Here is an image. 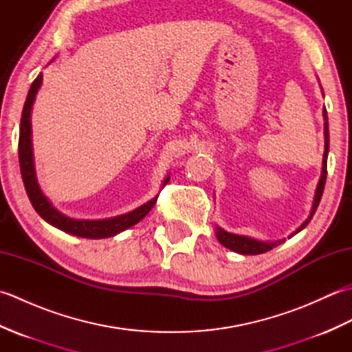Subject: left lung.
Returning a JSON list of instances; mask_svg holds the SVG:
<instances>
[{
  "label": "left lung",
  "instance_id": "8db88e82",
  "mask_svg": "<svg viewBox=\"0 0 352 352\" xmlns=\"http://www.w3.org/2000/svg\"><path fill=\"white\" fill-rule=\"evenodd\" d=\"M324 94V92H322ZM322 116H324V139H325V148H324V157H322V170H320V178L316 186L315 190V198H313V204L310 208V214L309 218L305 219L300 227H298L294 233H290L289 239L294 237L296 233H300L301 230L305 228V226L311 221L313 214H315L316 208L319 206V201L322 198V192H324V186L327 180V159H328V149H330V133H328V118H327V110L324 107L322 110ZM214 233L216 239H218L219 243L226 246V248L234 251L237 254H243V256H256V254H263L266 251H271L275 246H278L283 243L286 239H281V241H275V242H265V241H257L254 237L248 236H242V234H234V233H228L219 226L214 227Z\"/></svg>",
  "mask_w": 352,
  "mask_h": 352
}]
</instances>
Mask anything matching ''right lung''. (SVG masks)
Wrapping results in <instances>:
<instances>
[{
	"label": "right lung",
	"mask_w": 352,
	"mask_h": 352,
	"mask_svg": "<svg viewBox=\"0 0 352 352\" xmlns=\"http://www.w3.org/2000/svg\"><path fill=\"white\" fill-rule=\"evenodd\" d=\"M52 60H54V58H52ZM42 80H43V76L41 72L33 81V85L30 86L24 109H22V118H21V125H19V145H18L22 180H24L27 195L30 201H32L34 210L43 221H47L50 226L62 230L68 234L86 237V239L111 237L122 233V231H125L126 228L136 226V223L144 219L149 213V210L154 207L157 197L159 195H155L154 198L149 199L148 203L142 204L140 207L134 208L133 212L113 216V218L74 219V218H69V216L63 214L60 210H57V208L52 206L51 201L47 198V195L42 192L41 184L37 182V177H36L33 140H32V110H33L36 95L42 86ZM169 178L170 177L168 174L166 178L163 180L162 186L166 184L169 182Z\"/></svg>",
	"instance_id": "right-lung-1"
}]
</instances>
